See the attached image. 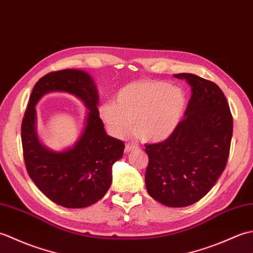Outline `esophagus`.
Masks as SVG:
<instances>
[{
  "label": "esophagus",
  "instance_id": "obj_1",
  "mask_svg": "<svg viewBox=\"0 0 253 253\" xmlns=\"http://www.w3.org/2000/svg\"><path fill=\"white\" fill-rule=\"evenodd\" d=\"M138 148V146L136 143H131V142H128L127 144H126V147H125V152L126 153H128V152H130L131 150H133V149H137Z\"/></svg>",
  "mask_w": 253,
  "mask_h": 253
}]
</instances>
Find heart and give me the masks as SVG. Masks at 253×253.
<instances>
[{"instance_id":"1","label":"heart","mask_w":253,"mask_h":253,"mask_svg":"<svg viewBox=\"0 0 253 253\" xmlns=\"http://www.w3.org/2000/svg\"><path fill=\"white\" fill-rule=\"evenodd\" d=\"M185 106L186 96L180 88L144 80L125 85L115 102L99 107V114L113 136L125 137L135 122V132L142 140L162 141L176 129Z\"/></svg>"}]
</instances>
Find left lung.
Wrapping results in <instances>:
<instances>
[{
  "mask_svg": "<svg viewBox=\"0 0 253 253\" xmlns=\"http://www.w3.org/2000/svg\"><path fill=\"white\" fill-rule=\"evenodd\" d=\"M174 77L186 80L191 96L173 133L163 141L146 144V187L154 200L181 208L206 196L225 169L233 115L216 84L193 74Z\"/></svg>",
  "mask_w": 253,
  "mask_h": 253,
  "instance_id": "1",
  "label": "left lung"
}]
</instances>
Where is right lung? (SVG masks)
I'll list each match as a JSON object with an SVG mask.
<instances>
[{
	"instance_id": "1",
	"label": "right lung",
	"mask_w": 253,
	"mask_h": 253,
	"mask_svg": "<svg viewBox=\"0 0 253 253\" xmlns=\"http://www.w3.org/2000/svg\"><path fill=\"white\" fill-rule=\"evenodd\" d=\"M51 90L75 94L89 110L80 140L63 153H53L42 146L35 133V104ZM96 105L98 92L89 75L77 69H63L38 80L25 112L21 143L26 169L40 191L64 208H85L103 198L112 182V166L123 157L125 144L106 135Z\"/></svg>"
}]
</instances>
